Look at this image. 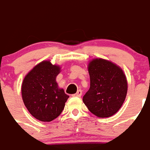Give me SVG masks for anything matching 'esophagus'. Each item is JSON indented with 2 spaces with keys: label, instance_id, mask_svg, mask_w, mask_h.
Masks as SVG:
<instances>
[{
  "label": "esophagus",
  "instance_id": "esophagus-1",
  "mask_svg": "<svg viewBox=\"0 0 150 150\" xmlns=\"http://www.w3.org/2000/svg\"><path fill=\"white\" fill-rule=\"evenodd\" d=\"M81 95H82V91L81 90H78V91H76V93L72 95V96L73 97H81Z\"/></svg>",
  "mask_w": 150,
  "mask_h": 150
}]
</instances>
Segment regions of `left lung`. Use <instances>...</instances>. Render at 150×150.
<instances>
[{"label": "left lung", "instance_id": "1", "mask_svg": "<svg viewBox=\"0 0 150 150\" xmlns=\"http://www.w3.org/2000/svg\"><path fill=\"white\" fill-rule=\"evenodd\" d=\"M90 88L83 100L88 110L99 118L113 116L121 108L128 91V82L122 69L100 58L88 64Z\"/></svg>", "mask_w": 150, "mask_h": 150}]
</instances>
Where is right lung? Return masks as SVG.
Segmentation results:
<instances>
[{"label":"right lung","instance_id":"1","mask_svg":"<svg viewBox=\"0 0 150 150\" xmlns=\"http://www.w3.org/2000/svg\"><path fill=\"white\" fill-rule=\"evenodd\" d=\"M60 72L59 65L43 61L34 66L22 81L24 104L31 116L40 121L51 122L56 119L68 99V95L56 82Z\"/></svg>","mask_w":150,"mask_h":150}]
</instances>
